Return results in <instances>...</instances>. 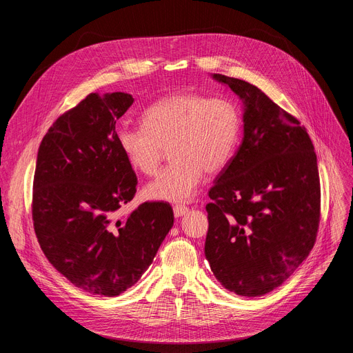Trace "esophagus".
<instances>
[{
    "mask_svg": "<svg viewBox=\"0 0 353 353\" xmlns=\"http://www.w3.org/2000/svg\"><path fill=\"white\" fill-rule=\"evenodd\" d=\"M173 212H174V216H176V217H181V216L189 213V209H188L186 206H183V205H176V206L173 208Z\"/></svg>",
    "mask_w": 353,
    "mask_h": 353,
    "instance_id": "34e87169",
    "label": "esophagus"
}]
</instances>
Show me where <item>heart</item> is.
Returning a JSON list of instances; mask_svg holds the SVG:
<instances>
[{
    "label": "heart",
    "mask_w": 353,
    "mask_h": 353,
    "mask_svg": "<svg viewBox=\"0 0 353 353\" xmlns=\"http://www.w3.org/2000/svg\"><path fill=\"white\" fill-rule=\"evenodd\" d=\"M143 125L121 124L116 141L128 165L152 176L169 147L173 161L144 188V196L170 203L189 201L208 173L226 167L242 132V116L228 97L176 92L148 105Z\"/></svg>",
    "instance_id": "heart-1"
}]
</instances>
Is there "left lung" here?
<instances>
[{
    "mask_svg": "<svg viewBox=\"0 0 353 353\" xmlns=\"http://www.w3.org/2000/svg\"><path fill=\"white\" fill-rule=\"evenodd\" d=\"M243 100V140L209 190L205 254L240 296L281 286L310 253L321 220L316 153L306 128L256 85L214 74Z\"/></svg>",
    "mask_w": 353,
    "mask_h": 353,
    "instance_id": "left-lung-1",
    "label": "left lung"
}]
</instances>
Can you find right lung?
<instances>
[{"label":"right lung","mask_w":353,"mask_h":353,"mask_svg":"<svg viewBox=\"0 0 353 353\" xmlns=\"http://www.w3.org/2000/svg\"><path fill=\"white\" fill-rule=\"evenodd\" d=\"M133 101L127 92H91L52 123L37 154V239L50 263L92 294L117 296L132 288L174 220L165 201H145L117 217L137 186L116 141V123Z\"/></svg>","instance_id":"add662e5"}]
</instances>
